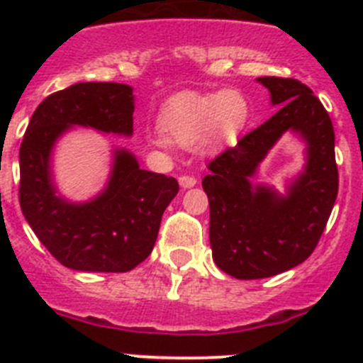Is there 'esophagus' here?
<instances>
[{
    "label": "esophagus",
    "instance_id": "esophagus-1",
    "mask_svg": "<svg viewBox=\"0 0 363 363\" xmlns=\"http://www.w3.org/2000/svg\"><path fill=\"white\" fill-rule=\"evenodd\" d=\"M179 184H181L182 189H189L196 186V179L189 177V175H182V177H179Z\"/></svg>",
    "mask_w": 363,
    "mask_h": 363
}]
</instances>
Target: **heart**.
Here are the masks:
<instances>
[{"mask_svg": "<svg viewBox=\"0 0 363 363\" xmlns=\"http://www.w3.org/2000/svg\"><path fill=\"white\" fill-rule=\"evenodd\" d=\"M250 119V104L239 89L214 93L182 91L161 105L160 131L149 135V145L170 151L172 145L211 152L232 144Z\"/></svg>", "mask_w": 363, "mask_h": 363, "instance_id": "1", "label": "heart"}]
</instances>
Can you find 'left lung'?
I'll list each match as a JSON object with an SVG mask.
<instances>
[{
  "mask_svg": "<svg viewBox=\"0 0 363 363\" xmlns=\"http://www.w3.org/2000/svg\"><path fill=\"white\" fill-rule=\"evenodd\" d=\"M279 108L267 123L208 164L212 259L235 279H263L306 262L337 199L335 135L321 101L295 79L258 77ZM284 133L304 145V167L285 191L254 181L259 164Z\"/></svg>",
  "mask_w": 363,
  "mask_h": 363,
  "instance_id": "obj_1",
  "label": "left lung"
}]
</instances>
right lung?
Instances as JSON below:
<instances>
[{"instance_id": "1", "label": "right lung", "mask_w": 363, "mask_h": 363, "mask_svg": "<svg viewBox=\"0 0 363 363\" xmlns=\"http://www.w3.org/2000/svg\"><path fill=\"white\" fill-rule=\"evenodd\" d=\"M133 111L128 84L79 82L47 96L28 124L19 151L21 208L40 242L72 270L135 269L151 255L161 216L179 191L174 177L140 168L124 147H112L107 182L89 200H69L57 188V142L75 126L130 138Z\"/></svg>"}]
</instances>
